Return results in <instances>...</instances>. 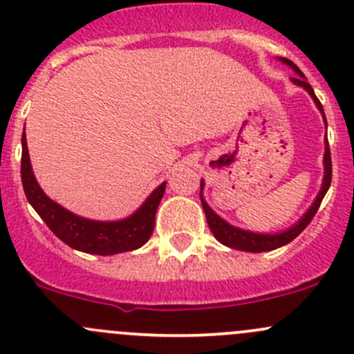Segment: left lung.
<instances>
[{
  "mask_svg": "<svg viewBox=\"0 0 354 354\" xmlns=\"http://www.w3.org/2000/svg\"><path fill=\"white\" fill-rule=\"evenodd\" d=\"M277 59L295 71L296 77H292L291 82L308 92V95L313 99V102H315L317 109H319L320 114H322L324 123H326V128H327L326 113H324L322 104H320V101L317 99L312 85L306 82V77L303 75V71L299 70L291 59L288 58H277ZM324 144H326V151H324V178H322V185H320L319 194H317V197L312 202V205L306 209V212L303 214V216L299 217L292 226H289L283 231H277V233H257V231H248V230H243V227L233 226V224L227 223V221L223 219L219 214L214 212L212 207L205 202V198H203V187H205V183H203V180L200 181V202H202L203 212H205L207 224H209L210 231H212V234L216 236V240L219 241V243H223L224 246H230V248L233 250H240V252H250V253L270 252V250L281 248V246L291 243V241L295 240V238L298 236L306 226H308L310 221L313 219V216H315V212L319 210L320 203H322V200L326 197L327 190H329L330 187L332 160H330V151H329V142H327V137L324 138Z\"/></svg>",
  "mask_w": 354,
  "mask_h": 354,
  "instance_id": "1",
  "label": "left lung"
}]
</instances>
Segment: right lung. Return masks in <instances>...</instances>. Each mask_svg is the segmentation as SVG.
I'll return each instance as SVG.
<instances>
[{
  "label": "right lung",
  "mask_w": 354,
  "mask_h": 354,
  "mask_svg": "<svg viewBox=\"0 0 354 354\" xmlns=\"http://www.w3.org/2000/svg\"><path fill=\"white\" fill-rule=\"evenodd\" d=\"M22 185L28 203L63 243L78 252L104 257L137 250L147 243L154 231L157 207L166 192V181H162L135 212L123 219L95 221L77 216L49 198L35 180L25 128L22 135Z\"/></svg>",
  "instance_id": "right-lung-1"
}]
</instances>
